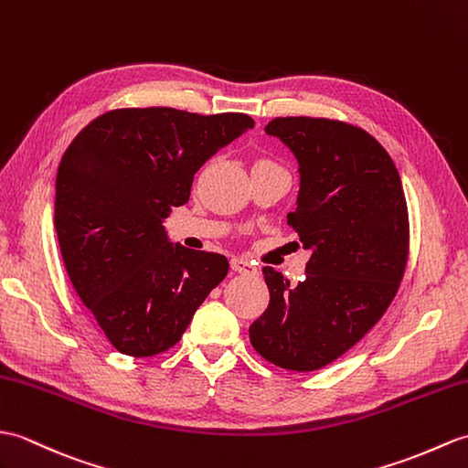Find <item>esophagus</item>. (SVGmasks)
I'll use <instances>...</instances> for the list:
<instances>
[{
    "label": "esophagus",
    "instance_id": "esophagus-1",
    "mask_svg": "<svg viewBox=\"0 0 468 468\" xmlns=\"http://www.w3.org/2000/svg\"><path fill=\"white\" fill-rule=\"evenodd\" d=\"M231 269L235 273H245V275L257 273V267L253 263H249L247 259H231Z\"/></svg>",
    "mask_w": 468,
    "mask_h": 468
}]
</instances>
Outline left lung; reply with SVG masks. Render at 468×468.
<instances>
[{
    "label": "left lung",
    "mask_w": 468,
    "mask_h": 468,
    "mask_svg": "<svg viewBox=\"0 0 468 468\" xmlns=\"http://www.w3.org/2000/svg\"><path fill=\"white\" fill-rule=\"evenodd\" d=\"M299 163L287 223L311 251L291 285L263 267L269 307L249 327L255 351L287 371L333 363L395 299L409 257V213L393 159L365 129L323 117H275L265 127Z\"/></svg>",
    "instance_id": "8db88e82"
}]
</instances>
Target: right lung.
Segmentation results:
<instances>
[{"instance_id":"obj_1","label":"right lung","mask_w":468,"mask_h":468,"mask_svg":"<svg viewBox=\"0 0 468 468\" xmlns=\"http://www.w3.org/2000/svg\"><path fill=\"white\" fill-rule=\"evenodd\" d=\"M255 122L132 107L100 115L65 151L56 231L68 275L119 353L154 356L179 343L229 261L173 245L163 221L189 201L195 173Z\"/></svg>"}]
</instances>
